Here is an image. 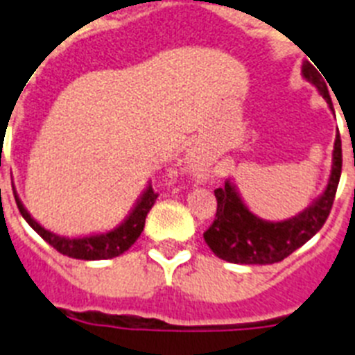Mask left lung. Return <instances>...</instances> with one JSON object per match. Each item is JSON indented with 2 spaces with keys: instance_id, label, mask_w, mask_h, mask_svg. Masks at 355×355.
I'll use <instances>...</instances> for the list:
<instances>
[{
  "instance_id": "8db88e82",
  "label": "left lung",
  "mask_w": 355,
  "mask_h": 355,
  "mask_svg": "<svg viewBox=\"0 0 355 355\" xmlns=\"http://www.w3.org/2000/svg\"><path fill=\"white\" fill-rule=\"evenodd\" d=\"M316 69L309 62H304V78L316 85V89L332 108L327 85ZM341 163L343 156H341V139L338 133L334 153H332L331 180L325 192L318 200H315V205L304 209L300 215L283 222H266L252 215L241 202L236 188L231 184V181H225L224 188L215 190L216 215L213 224L205 231V241L215 256L229 263L272 265L283 261L324 227L336 197Z\"/></svg>"
}]
</instances>
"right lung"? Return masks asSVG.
<instances>
[{
	"label": "right lung",
	"mask_w": 355,
	"mask_h": 355,
	"mask_svg": "<svg viewBox=\"0 0 355 355\" xmlns=\"http://www.w3.org/2000/svg\"><path fill=\"white\" fill-rule=\"evenodd\" d=\"M15 202H17V208L21 211V215L24 216V220L35 229L37 233L48 241L53 249H56L64 256L74 259H85V261H96V259H110L117 258L122 252H126L131 245H133L137 238L140 236V233L144 231V225H146V216L149 213V209L155 206L156 199H158V193L153 190V187H147V190L144 192L142 199L139 200V205L135 206V209L131 211V215L128 216L124 224L119 225L117 229L110 231L106 234H96V236H85V238H62L56 236V234L49 233L48 229H44L39 222H35L31 218L30 213L24 209L23 202L19 200V197L15 196Z\"/></svg>",
	"instance_id": "1"
}]
</instances>
